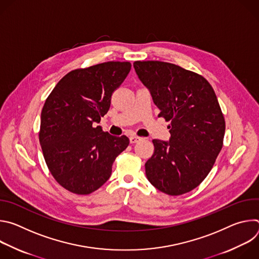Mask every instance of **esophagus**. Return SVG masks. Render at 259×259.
<instances>
[{
    "label": "esophagus",
    "mask_w": 259,
    "mask_h": 259,
    "mask_svg": "<svg viewBox=\"0 0 259 259\" xmlns=\"http://www.w3.org/2000/svg\"><path fill=\"white\" fill-rule=\"evenodd\" d=\"M129 139H130V142H131V143H136L137 141L141 140V137H138V136H135V135H131V136L129 137Z\"/></svg>",
    "instance_id": "esophagus-1"
}]
</instances>
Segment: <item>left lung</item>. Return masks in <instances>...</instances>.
<instances>
[{"label":"left lung","mask_w":259,"mask_h":259,"mask_svg":"<svg viewBox=\"0 0 259 259\" xmlns=\"http://www.w3.org/2000/svg\"><path fill=\"white\" fill-rule=\"evenodd\" d=\"M160 114L171 122L168 142L154 139L145 174L159 191L180 196L196 189L211 171L224 145L226 121L212 86L197 72L176 64L133 63Z\"/></svg>","instance_id":"left-lung-1"}]
</instances>
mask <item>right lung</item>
Listing matches in <instances>:
<instances>
[{
  "mask_svg": "<svg viewBox=\"0 0 259 259\" xmlns=\"http://www.w3.org/2000/svg\"><path fill=\"white\" fill-rule=\"evenodd\" d=\"M131 69L128 61H107L69 71L47 97L39 140L54 179L66 191L89 195L107 181L116 158L129 144L99 123L112 95Z\"/></svg>",
  "mask_w": 259,
  "mask_h": 259,
  "instance_id": "1",
  "label": "right lung"
}]
</instances>
